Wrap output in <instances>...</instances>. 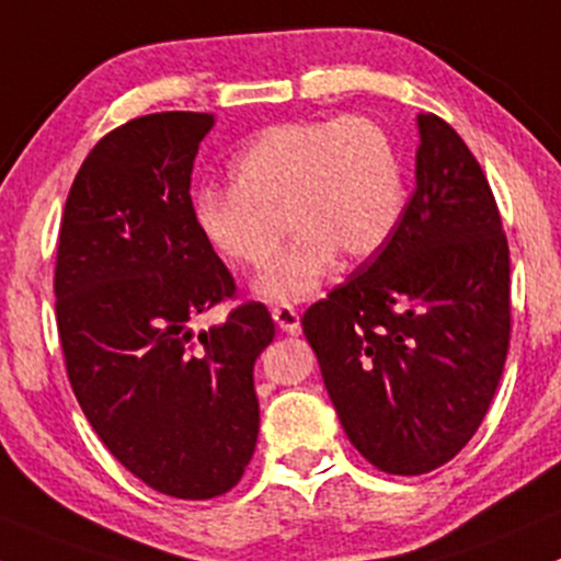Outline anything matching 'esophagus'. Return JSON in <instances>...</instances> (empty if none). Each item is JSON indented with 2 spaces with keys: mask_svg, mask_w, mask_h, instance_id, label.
<instances>
[{
  "mask_svg": "<svg viewBox=\"0 0 561 561\" xmlns=\"http://www.w3.org/2000/svg\"><path fill=\"white\" fill-rule=\"evenodd\" d=\"M273 320H275V323H278V329L286 331V333H299V329H301L299 312L294 310L291 305L273 307Z\"/></svg>",
  "mask_w": 561,
  "mask_h": 561,
  "instance_id": "1",
  "label": "esophagus"
}]
</instances>
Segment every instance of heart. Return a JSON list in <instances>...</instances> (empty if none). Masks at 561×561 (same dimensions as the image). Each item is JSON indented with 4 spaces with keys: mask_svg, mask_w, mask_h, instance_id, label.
Segmentation results:
<instances>
[{
    "mask_svg": "<svg viewBox=\"0 0 561 561\" xmlns=\"http://www.w3.org/2000/svg\"><path fill=\"white\" fill-rule=\"evenodd\" d=\"M230 180L196 193V228L225 262L262 267L288 225L291 243L256 278V294L275 301L310 297L336 254H376L405 206L398 150L363 116L267 127L232 159Z\"/></svg>",
    "mask_w": 561,
    "mask_h": 561,
    "instance_id": "heart-1",
    "label": "heart"
}]
</instances>
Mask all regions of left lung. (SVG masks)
<instances>
[{
  "label": "left lung",
  "mask_w": 561,
  "mask_h": 561,
  "mask_svg": "<svg viewBox=\"0 0 561 561\" xmlns=\"http://www.w3.org/2000/svg\"><path fill=\"white\" fill-rule=\"evenodd\" d=\"M419 131L398 228L301 318L350 443L400 477L443 467L474 437L512 339L508 241L488 178L448 122L421 113Z\"/></svg>",
  "instance_id": "1"
}]
</instances>
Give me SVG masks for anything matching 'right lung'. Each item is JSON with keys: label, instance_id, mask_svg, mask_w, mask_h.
Masks as SVG:
<instances>
[{"label": "right lung", "instance_id": "add662e5", "mask_svg": "<svg viewBox=\"0 0 561 561\" xmlns=\"http://www.w3.org/2000/svg\"><path fill=\"white\" fill-rule=\"evenodd\" d=\"M211 124V113L163 111L111 129L68 191L55 260L81 411L124 469L182 501L241 482L260 432L254 360L275 336L260 301L191 329L238 297L193 217V161Z\"/></svg>", "mask_w": 561, "mask_h": 561}]
</instances>
